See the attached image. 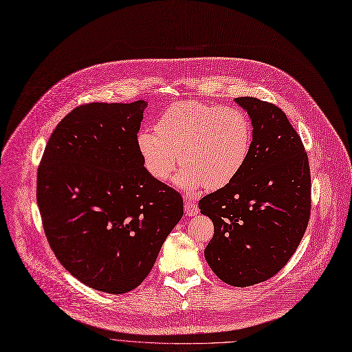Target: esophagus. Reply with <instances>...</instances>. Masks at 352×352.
Returning a JSON list of instances; mask_svg holds the SVG:
<instances>
[{
    "instance_id": "obj_1",
    "label": "esophagus",
    "mask_w": 352,
    "mask_h": 352,
    "mask_svg": "<svg viewBox=\"0 0 352 352\" xmlns=\"http://www.w3.org/2000/svg\"><path fill=\"white\" fill-rule=\"evenodd\" d=\"M184 211H186L188 217H195V215H197L199 207H197V204L195 203L193 199H190V197L184 199Z\"/></svg>"
}]
</instances>
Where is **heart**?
<instances>
[{
    "instance_id": "obj_1",
    "label": "heart",
    "mask_w": 352,
    "mask_h": 352,
    "mask_svg": "<svg viewBox=\"0 0 352 352\" xmlns=\"http://www.w3.org/2000/svg\"><path fill=\"white\" fill-rule=\"evenodd\" d=\"M252 144L251 121L232 107L182 101L160 114L155 132L142 129L137 148L151 176L166 182L179 165L175 184L184 190H219L244 168Z\"/></svg>"
}]
</instances>
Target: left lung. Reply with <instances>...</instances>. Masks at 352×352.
Returning a JSON list of instances; mask_svg holds the SVG:
<instances>
[{"instance_id": "left-lung-1", "label": "left lung", "mask_w": 352, "mask_h": 352, "mask_svg": "<svg viewBox=\"0 0 352 352\" xmlns=\"http://www.w3.org/2000/svg\"><path fill=\"white\" fill-rule=\"evenodd\" d=\"M234 101L251 120V151L239 175L199 208L214 224L208 266L223 282L245 287L276 275L299 247L311 183L302 140L280 108L254 97Z\"/></svg>"}]
</instances>
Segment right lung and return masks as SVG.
<instances>
[{"mask_svg":"<svg viewBox=\"0 0 352 352\" xmlns=\"http://www.w3.org/2000/svg\"><path fill=\"white\" fill-rule=\"evenodd\" d=\"M148 107L91 102L67 114L46 144L36 201L52 251L82 283L110 294L138 287L183 200L151 176L137 148Z\"/></svg>","mask_w":352,"mask_h":352,"instance_id":"right-lung-1","label":"right lung"}]
</instances>
